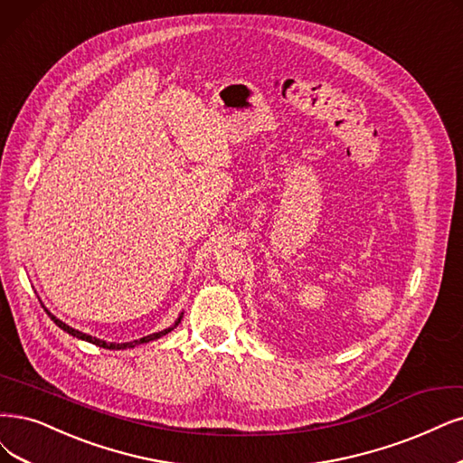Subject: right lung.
<instances>
[{"label":"right lung","mask_w":463,"mask_h":463,"mask_svg":"<svg viewBox=\"0 0 463 463\" xmlns=\"http://www.w3.org/2000/svg\"><path fill=\"white\" fill-rule=\"evenodd\" d=\"M45 313L49 315V318L53 320L57 326L61 328V330H64L66 334H71V335H74V337H78V339H83V341H90V344H93V345H99V347H105V349H131V347H135V345H141V344H148V341H154V339H158V337H162V335H165V334H169L171 330L174 328H177L179 326V322H181V318H183V315L175 320V324L174 326H169V328H165V330H162V332H156V334H150V335H145V337H141V339H135V341H128V344H107V341H102V339H99V337H93V335H90V334H83V332H80V330H74L72 326H68V324H64L62 320H59L53 313H49L47 309H45Z\"/></svg>","instance_id":"1"}]
</instances>
